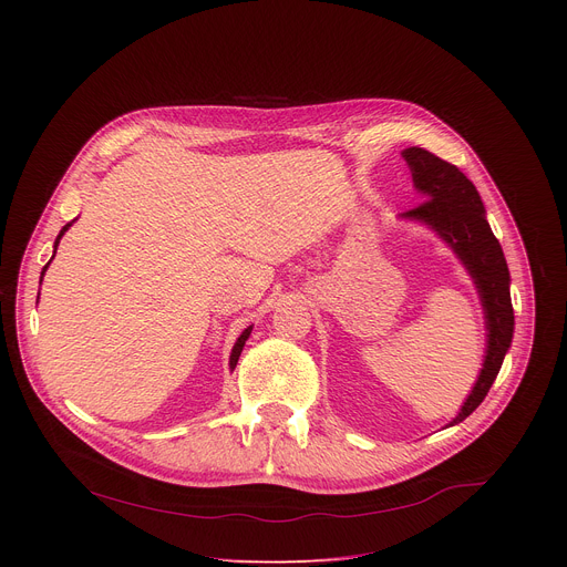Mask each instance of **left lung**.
Listing matches in <instances>:
<instances>
[{
  "label": "left lung",
  "mask_w": 567,
  "mask_h": 567,
  "mask_svg": "<svg viewBox=\"0 0 567 567\" xmlns=\"http://www.w3.org/2000/svg\"><path fill=\"white\" fill-rule=\"evenodd\" d=\"M401 154L409 161L417 190L426 195L424 202L403 213V217L426 221L449 241L451 249L473 276L484 313H487L489 346L487 357H484V368L462 411L449 424L453 426L464 422L487 396L512 346L514 307L509 296V269L501 241L492 233L487 217H484L482 199L464 173L424 147H406Z\"/></svg>",
  "instance_id": "obj_1"
}]
</instances>
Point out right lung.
I'll use <instances>...</instances> for the list:
<instances>
[{"label": "right lung", "instance_id": "right-lung-1", "mask_svg": "<svg viewBox=\"0 0 567 567\" xmlns=\"http://www.w3.org/2000/svg\"><path fill=\"white\" fill-rule=\"evenodd\" d=\"M71 224H66V226H62V230H60V235L55 237V247H58V241H60V237L64 235V230L69 228ZM53 256H55V251H53ZM47 269V267H44ZM42 276H44V271H42ZM40 282H42V278H40ZM249 334H251V328H247L245 332L239 334V339H237V343H235V348H233V352H230V370H235V365H237V359H239V354H241V348H245V343H247V339H249Z\"/></svg>", "mask_w": 567, "mask_h": 567}]
</instances>
